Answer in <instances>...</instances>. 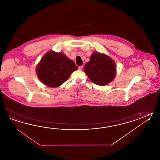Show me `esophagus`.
Wrapping results in <instances>:
<instances>
[{
	"instance_id": "obj_1",
	"label": "esophagus",
	"mask_w": 160,
	"mask_h": 160,
	"mask_svg": "<svg viewBox=\"0 0 160 160\" xmlns=\"http://www.w3.org/2000/svg\"><path fill=\"white\" fill-rule=\"evenodd\" d=\"M82 68H83V67H82V66H79L78 68V70H80V71H81V70H82Z\"/></svg>"
}]
</instances>
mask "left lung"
I'll return each mask as SVG.
<instances>
[{"mask_svg":"<svg viewBox=\"0 0 160 160\" xmlns=\"http://www.w3.org/2000/svg\"><path fill=\"white\" fill-rule=\"evenodd\" d=\"M84 71L94 84L104 86L115 78L116 65L109 56L95 52L91 55L90 61L84 65Z\"/></svg>","mask_w":160,"mask_h":160,"instance_id":"left-lung-1","label":"left lung"}]
</instances>
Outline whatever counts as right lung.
<instances>
[{"label": "right lung", "instance_id": "right-lung-1", "mask_svg": "<svg viewBox=\"0 0 160 160\" xmlns=\"http://www.w3.org/2000/svg\"><path fill=\"white\" fill-rule=\"evenodd\" d=\"M78 68L75 62L64 53L49 51L38 64L36 72L40 81L44 85L56 88L66 82Z\"/></svg>", "mask_w": 160, "mask_h": 160}]
</instances>
